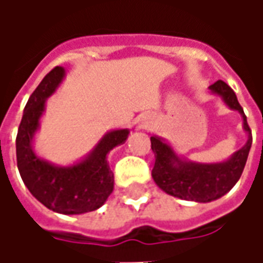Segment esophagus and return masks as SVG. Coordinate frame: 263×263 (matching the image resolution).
<instances>
[{"label":"esophagus","instance_id":"esophagus-1","mask_svg":"<svg viewBox=\"0 0 263 263\" xmlns=\"http://www.w3.org/2000/svg\"><path fill=\"white\" fill-rule=\"evenodd\" d=\"M139 125H141V126L149 125V118H148V117H141V118H139Z\"/></svg>","mask_w":263,"mask_h":263}]
</instances>
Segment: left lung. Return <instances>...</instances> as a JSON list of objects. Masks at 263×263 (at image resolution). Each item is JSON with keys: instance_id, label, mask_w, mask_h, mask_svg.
I'll return each mask as SVG.
<instances>
[{"instance_id": "1", "label": "left lung", "mask_w": 263, "mask_h": 263, "mask_svg": "<svg viewBox=\"0 0 263 263\" xmlns=\"http://www.w3.org/2000/svg\"><path fill=\"white\" fill-rule=\"evenodd\" d=\"M209 88L214 96L221 97L228 108L238 111L242 117L243 131L248 137L242 148L238 149L222 162L198 163L179 156L171 143L166 142L163 138L158 135L151 137V146L155 154V166L152 169L155 183L165 193L173 197L197 203L214 201L235 186L242 175L252 145V134L247 122V117L231 87L222 80H218Z\"/></svg>"}]
</instances>
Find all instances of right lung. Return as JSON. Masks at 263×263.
<instances>
[{
    "label": "right lung",
    "mask_w": 263,
    "mask_h": 263,
    "mask_svg": "<svg viewBox=\"0 0 263 263\" xmlns=\"http://www.w3.org/2000/svg\"><path fill=\"white\" fill-rule=\"evenodd\" d=\"M65 76V67H54L28 100L16 135V162L22 180L37 201L54 213L74 215L100 209L112 193L114 173L109 169L108 154L125 142L129 129L104 134L90 154L73 165L59 166L41 158L33 149L35 135L46 100L58 90Z\"/></svg>",
    "instance_id": "1"
}]
</instances>
